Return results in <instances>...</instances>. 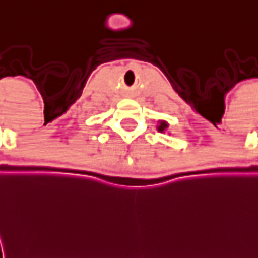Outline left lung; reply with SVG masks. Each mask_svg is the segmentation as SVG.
<instances>
[{
  "label": "left lung",
  "mask_w": 258,
  "mask_h": 258,
  "mask_svg": "<svg viewBox=\"0 0 258 258\" xmlns=\"http://www.w3.org/2000/svg\"><path fill=\"white\" fill-rule=\"evenodd\" d=\"M168 125H169V124H168L165 120H158L157 130L160 131V133H165V131H167V128H168Z\"/></svg>",
  "instance_id": "1"
}]
</instances>
